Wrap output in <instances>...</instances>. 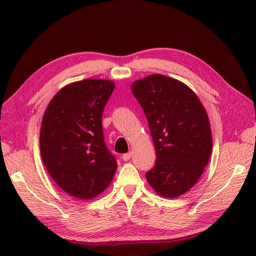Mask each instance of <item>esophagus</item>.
Listing matches in <instances>:
<instances>
[{
    "label": "esophagus",
    "instance_id": "esophagus-1",
    "mask_svg": "<svg viewBox=\"0 0 256 256\" xmlns=\"http://www.w3.org/2000/svg\"><path fill=\"white\" fill-rule=\"evenodd\" d=\"M131 157H132V153H131V152H128V153H125V154L122 155V160L124 162H128V160H130Z\"/></svg>",
    "mask_w": 256,
    "mask_h": 256
}]
</instances>
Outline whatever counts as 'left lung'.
<instances>
[{
    "label": "left lung",
    "mask_w": 256,
    "mask_h": 256,
    "mask_svg": "<svg viewBox=\"0 0 256 256\" xmlns=\"http://www.w3.org/2000/svg\"><path fill=\"white\" fill-rule=\"evenodd\" d=\"M148 118L156 162L146 179L162 197L176 198L192 188L211 155L208 116L194 92L180 81L152 74L132 84Z\"/></svg>",
    "instance_id": "left-lung-1"
}]
</instances>
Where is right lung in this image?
Masks as SVG:
<instances>
[{"label":"right lung","instance_id":"obj_1","mask_svg":"<svg viewBox=\"0 0 256 256\" xmlns=\"http://www.w3.org/2000/svg\"><path fill=\"white\" fill-rule=\"evenodd\" d=\"M114 90L108 80L68 84L48 104L40 128L42 160L64 192L92 199L112 182L116 158L106 148L102 113Z\"/></svg>","mask_w":256,"mask_h":256}]
</instances>
